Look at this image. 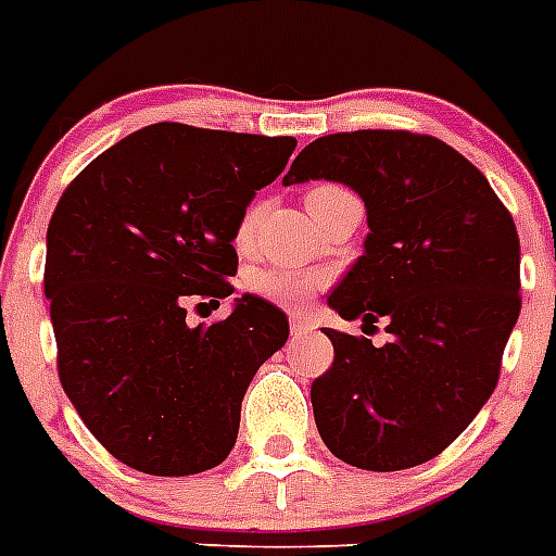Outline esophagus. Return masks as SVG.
I'll return each instance as SVG.
<instances>
[{"mask_svg":"<svg viewBox=\"0 0 556 556\" xmlns=\"http://www.w3.org/2000/svg\"><path fill=\"white\" fill-rule=\"evenodd\" d=\"M291 332H293V338L307 336V332H313V325L307 321L305 316H302V313H291Z\"/></svg>","mask_w":556,"mask_h":556,"instance_id":"esophagus-1","label":"esophagus"}]
</instances>
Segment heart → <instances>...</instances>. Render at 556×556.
<instances>
[{
    "mask_svg": "<svg viewBox=\"0 0 556 556\" xmlns=\"http://www.w3.org/2000/svg\"><path fill=\"white\" fill-rule=\"evenodd\" d=\"M341 195H346V190L338 185L311 187V192H307V210L316 212L318 206H325L327 201ZM257 224L260 204L245 206L238 226H235V243H238V249H245L251 243ZM321 285H325V277L318 271H293V268H260V271L249 277L251 291L279 307H305Z\"/></svg>",
    "mask_w": 556,
    "mask_h": 556,
    "instance_id": "heart-1",
    "label": "heart"
}]
</instances>
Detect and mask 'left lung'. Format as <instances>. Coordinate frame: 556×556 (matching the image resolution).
I'll list each match as a JSON object with an SVG mask.
<instances>
[{"instance_id": "8db88e82", "label": "left lung", "mask_w": 556, "mask_h": 556, "mask_svg": "<svg viewBox=\"0 0 556 556\" xmlns=\"http://www.w3.org/2000/svg\"><path fill=\"white\" fill-rule=\"evenodd\" d=\"M325 178L366 206L369 235L327 305L386 318L392 341L327 330L330 369L313 380L332 456L392 472L431 462L495 392L520 313V240L509 210L458 151L412 131L330 134L293 159L282 185Z\"/></svg>"}]
</instances>
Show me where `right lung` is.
<instances>
[{
  "label": "right lung",
  "mask_w": 556,
  "mask_h": 556,
  "mask_svg": "<svg viewBox=\"0 0 556 556\" xmlns=\"http://www.w3.org/2000/svg\"><path fill=\"white\" fill-rule=\"evenodd\" d=\"M296 139L148 125L86 164L47 229L45 293L58 378L94 439L151 476H192L235 447L254 371L288 341V316L243 293L235 226L285 170Z\"/></svg>",
  "instance_id": "obj_1"
}]
</instances>
